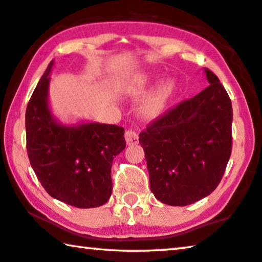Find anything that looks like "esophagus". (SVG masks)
<instances>
[{
    "instance_id": "obj_1",
    "label": "esophagus",
    "mask_w": 262,
    "mask_h": 262,
    "mask_svg": "<svg viewBox=\"0 0 262 262\" xmlns=\"http://www.w3.org/2000/svg\"><path fill=\"white\" fill-rule=\"evenodd\" d=\"M125 139L127 145H136L139 142V137L132 130H126L125 132Z\"/></svg>"
}]
</instances>
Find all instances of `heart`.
Returning a JSON list of instances; mask_svg holds the SVG:
<instances>
[{
	"label": "heart",
	"mask_w": 262,
	"mask_h": 262,
	"mask_svg": "<svg viewBox=\"0 0 262 262\" xmlns=\"http://www.w3.org/2000/svg\"><path fill=\"white\" fill-rule=\"evenodd\" d=\"M156 75H139L132 79L131 84H128V88L131 90L139 91L144 89L147 84H150L152 80L156 79ZM178 86V83L174 78H166L163 82H160L156 86L155 90H152L150 94L145 96L138 104V114L143 119L150 120L162 114L164 108L170 102L172 96L174 95Z\"/></svg>",
	"instance_id": "obj_1"
}]
</instances>
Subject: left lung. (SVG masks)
<instances>
[{"instance_id": "1", "label": "left lung", "mask_w": 262, "mask_h": 262, "mask_svg": "<svg viewBox=\"0 0 262 262\" xmlns=\"http://www.w3.org/2000/svg\"><path fill=\"white\" fill-rule=\"evenodd\" d=\"M206 89L152 122L139 135L150 188L163 204L186 206L215 190L232 151V103L205 69Z\"/></svg>"}]
</instances>
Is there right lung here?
I'll return each mask as SVG.
<instances>
[{
    "mask_svg": "<svg viewBox=\"0 0 262 262\" xmlns=\"http://www.w3.org/2000/svg\"><path fill=\"white\" fill-rule=\"evenodd\" d=\"M52 67L54 61L39 79L26 111L31 167L52 198L78 208L102 206L112 193V162L126 146L124 128L99 123H59L48 99Z\"/></svg>",
    "mask_w": 262,
    "mask_h": 262,
    "instance_id": "add662e5",
    "label": "right lung"
}]
</instances>
